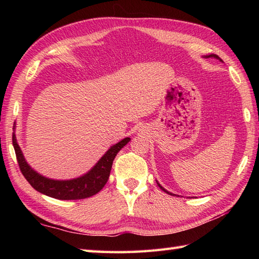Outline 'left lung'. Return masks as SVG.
<instances>
[{
	"mask_svg": "<svg viewBox=\"0 0 259 259\" xmlns=\"http://www.w3.org/2000/svg\"><path fill=\"white\" fill-rule=\"evenodd\" d=\"M209 57H214V58H218V59H219V57H218V56H214V54H212V56H209ZM157 184H158V183H157ZM158 186H159V187H160V189H161V190H163L164 192H167V194H169V195H171V196H175L174 194H171V192H169V191H167L166 189H163V188H162V187H161L160 185H159V184H158Z\"/></svg>",
	"mask_w": 259,
	"mask_h": 259,
	"instance_id": "8db88e82",
	"label": "left lung"
}]
</instances>
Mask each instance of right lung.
<instances>
[{"label":"right lung","instance_id":"1","mask_svg":"<svg viewBox=\"0 0 259 259\" xmlns=\"http://www.w3.org/2000/svg\"><path fill=\"white\" fill-rule=\"evenodd\" d=\"M129 141L130 138H124L117 145L112 146L104 153V156L98 161L96 166L82 177L72 180H52L38 175L26 163L16 142L15 135L12 137L16 160L24 178L36 191L60 200L84 199V198L98 194L107 184L115 156L121 150V148H123Z\"/></svg>","mask_w":259,"mask_h":259}]
</instances>
